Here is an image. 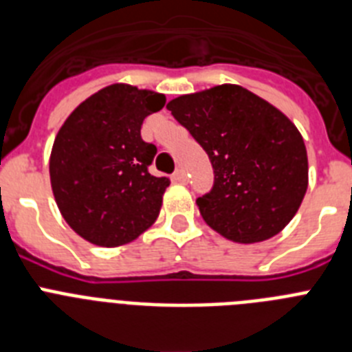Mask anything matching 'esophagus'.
<instances>
[{
  "mask_svg": "<svg viewBox=\"0 0 352 352\" xmlns=\"http://www.w3.org/2000/svg\"><path fill=\"white\" fill-rule=\"evenodd\" d=\"M173 179H174V183H179V185H185V183L188 182V178H186V173H185V170H182V169L174 173Z\"/></svg>",
  "mask_w": 352,
  "mask_h": 352,
  "instance_id": "1",
  "label": "esophagus"
}]
</instances>
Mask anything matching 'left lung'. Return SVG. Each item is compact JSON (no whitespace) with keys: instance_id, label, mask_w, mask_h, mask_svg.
Returning a JSON list of instances; mask_svg holds the SVG:
<instances>
[{"instance_id":"1","label":"left lung","mask_w":352,"mask_h":352,"mask_svg":"<svg viewBox=\"0 0 352 352\" xmlns=\"http://www.w3.org/2000/svg\"><path fill=\"white\" fill-rule=\"evenodd\" d=\"M167 109L213 166V188L197 199L204 222L236 243L278 234L309 186L307 148L294 123L236 84L182 95Z\"/></svg>"}]
</instances>
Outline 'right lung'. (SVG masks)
<instances>
[{"instance_id": "1", "label": "right lung", "mask_w": 352, "mask_h": 352, "mask_svg": "<svg viewBox=\"0 0 352 352\" xmlns=\"http://www.w3.org/2000/svg\"><path fill=\"white\" fill-rule=\"evenodd\" d=\"M164 105L160 93L111 84L76 107L56 135L52 194L68 226L89 243H130L157 220L170 182L149 174L157 146L142 141L141 126Z\"/></svg>"}]
</instances>
